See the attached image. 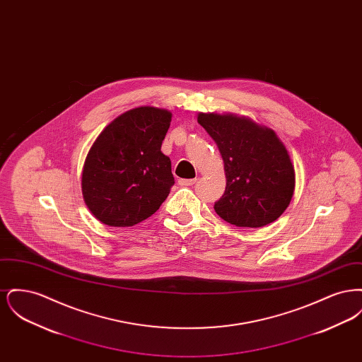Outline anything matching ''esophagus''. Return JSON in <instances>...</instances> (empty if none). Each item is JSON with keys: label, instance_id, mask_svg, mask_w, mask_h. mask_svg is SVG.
<instances>
[{"label": "esophagus", "instance_id": "obj_1", "mask_svg": "<svg viewBox=\"0 0 362 362\" xmlns=\"http://www.w3.org/2000/svg\"><path fill=\"white\" fill-rule=\"evenodd\" d=\"M197 183V179H179L180 186H192Z\"/></svg>", "mask_w": 362, "mask_h": 362}]
</instances>
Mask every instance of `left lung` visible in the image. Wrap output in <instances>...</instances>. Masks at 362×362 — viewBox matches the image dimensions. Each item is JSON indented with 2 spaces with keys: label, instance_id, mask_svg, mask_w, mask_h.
<instances>
[{
  "label": "left lung",
  "instance_id": "8db88e82",
  "mask_svg": "<svg viewBox=\"0 0 362 362\" xmlns=\"http://www.w3.org/2000/svg\"><path fill=\"white\" fill-rule=\"evenodd\" d=\"M224 160L226 187L214 204L229 224L260 228L276 221L292 201L294 167L276 132L233 114H198Z\"/></svg>",
  "mask_w": 362,
  "mask_h": 362
}]
</instances>
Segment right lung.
I'll list each match as a JSON object with an SVG mask.
<instances>
[{"mask_svg":"<svg viewBox=\"0 0 362 362\" xmlns=\"http://www.w3.org/2000/svg\"><path fill=\"white\" fill-rule=\"evenodd\" d=\"M173 114L138 107L104 127L86 155L81 189L90 213L108 226H133L158 210L173 186L161 152Z\"/></svg>","mask_w":362,"mask_h":362,"instance_id":"right-lung-1","label":"right lung"}]
</instances>
